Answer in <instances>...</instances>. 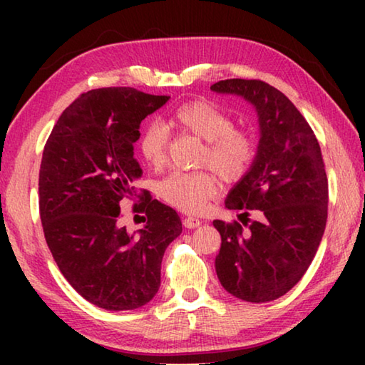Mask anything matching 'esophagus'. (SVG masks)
<instances>
[{"instance_id": "34e87169", "label": "esophagus", "mask_w": 365, "mask_h": 365, "mask_svg": "<svg viewBox=\"0 0 365 365\" xmlns=\"http://www.w3.org/2000/svg\"><path fill=\"white\" fill-rule=\"evenodd\" d=\"M201 225V220L196 219V217H185L183 219V227L185 228H196Z\"/></svg>"}]
</instances>
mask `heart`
I'll return each mask as SVG.
<instances>
[{"label":"heart","mask_w":365,"mask_h":365,"mask_svg":"<svg viewBox=\"0 0 365 365\" xmlns=\"http://www.w3.org/2000/svg\"><path fill=\"white\" fill-rule=\"evenodd\" d=\"M172 123L183 132L205 140L200 164L211 168L224 182H237L248 174L257 154L256 138L250 128L233 125V117L209 101H190L175 109ZM169 130L160 122L146 123L138 150L148 165L163 168L168 158ZM163 200L183 212L196 214L217 193L212 172L174 170L158 185Z\"/></svg>","instance_id":"heart-1"}]
</instances>
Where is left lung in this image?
<instances>
[{"instance_id":"8db88e82","label":"left lung","mask_w":365,"mask_h":365,"mask_svg":"<svg viewBox=\"0 0 365 365\" xmlns=\"http://www.w3.org/2000/svg\"><path fill=\"white\" fill-rule=\"evenodd\" d=\"M211 90L246 98L261 125L255 163L225 201L242 211V222H212L222 240L215 272L235 298L274 301L302 279L322 242L329 215L322 151L307 120L272 85L228 78Z\"/></svg>"}]
</instances>
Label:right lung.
<instances>
[{
    "mask_svg": "<svg viewBox=\"0 0 365 365\" xmlns=\"http://www.w3.org/2000/svg\"><path fill=\"white\" fill-rule=\"evenodd\" d=\"M169 96L130 86L80 95L53 127L43 150L38 206L43 233L61 274L106 311L145 306L160 285L164 251L182 233L175 209L135 188L140 123ZM147 225L128 234L120 207L136 199Z\"/></svg>",
    "mask_w": 365,
    "mask_h": 365,
    "instance_id": "1",
    "label": "right lung"
}]
</instances>
